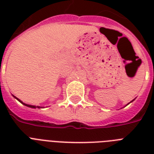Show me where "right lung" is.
Returning <instances> with one entry per match:
<instances>
[{"instance_id":"right-lung-1","label":"right lung","mask_w":154,"mask_h":154,"mask_svg":"<svg viewBox=\"0 0 154 154\" xmlns=\"http://www.w3.org/2000/svg\"><path fill=\"white\" fill-rule=\"evenodd\" d=\"M13 97H14V96H13ZM15 97V98H16V99H17L18 101H20V102H21V103H22V104H24V105H26V106H28V107H30V108H36V106H34V105H27V104H25V103H23V102H22V101H20V100H19V99H18V98H17V97ZM37 108H40V107H38V106H37Z\"/></svg>"}]
</instances>
